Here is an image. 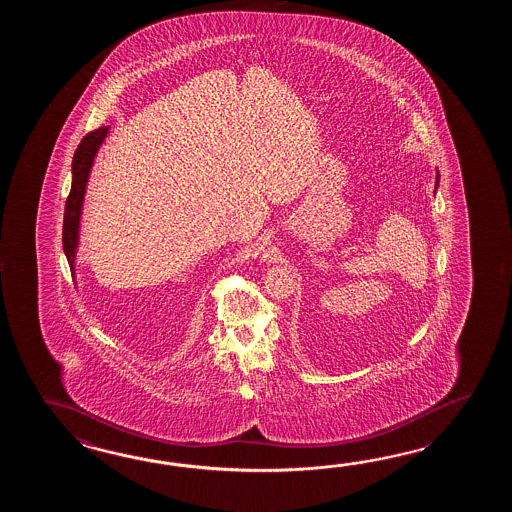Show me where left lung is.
<instances>
[{
	"label": "left lung",
	"mask_w": 512,
	"mask_h": 512,
	"mask_svg": "<svg viewBox=\"0 0 512 512\" xmlns=\"http://www.w3.org/2000/svg\"><path fill=\"white\" fill-rule=\"evenodd\" d=\"M437 186H439V172L435 175V190H437Z\"/></svg>",
	"instance_id": "1"
}]
</instances>
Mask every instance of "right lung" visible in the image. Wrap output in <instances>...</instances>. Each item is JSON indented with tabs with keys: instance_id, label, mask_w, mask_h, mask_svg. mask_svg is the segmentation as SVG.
<instances>
[{
	"instance_id": "1",
	"label": "right lung",
	"mask_w": 512,
	"mask_h": 512,
	"mask_svg": "<svg viewBox=\"0 0 512 512\" xmlns=\"http://www.w3.org/2000/svg\"><path fill=\"white\" fill-rule=\"evenodd\" d=\"M108 133L109 126H102L98 130L87 133L86 137L78 144L73 164H71L73 181H71V192L67 196L66 212H64L62 245H64V252H66L73 278H75V260H77L78 240H80V218H82L87 181H89V174H91L98 150H100L102 142L106 141Z\"/></svg>"
}]
</instances>
